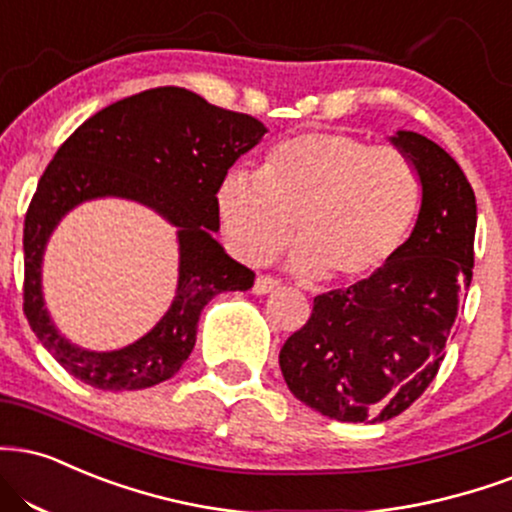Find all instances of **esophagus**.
<instances>
[{"label":"esophagus","mask_w":512,"mask_h":512,"mask_svg":"<svg viewBox=\"0 0 512 512\" xmlns=\"http://www.w3.org/2000/svg\"><path fill=\"white\" fill-rule=\"evenodd\" d=\"M279 286H281V281L272 279V276H257L252 291H255L257 295H267V293H274Z\"/></svg>","instance_id":"esophagus-1"}]
</instances>
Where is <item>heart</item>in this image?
I'll return each instance as SVG.
<instances>
[{"mask_svg":"<svg viewBox=\"0 0 512 512\" xmlns=\"http://www.w3.org/2000/svg\"><path fill=\"white\" fill-rule=\"evenodd\" d=\"M422 197L420 171L400 147L303 133L267 152L262 176L229 171L214 202L238 260L269 262L295 229V272L355 283L379 274L408 243Z\"/></svg>","mask_w":512,"mask_h":512,"instance_id":"b5f03b06","label":"heart"}]
</instances>
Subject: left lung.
I'll return each instance as SVG.
<instances>
[{
    "instance_id": "left-lung-1",
    "label": "left lung",
    "mask_w": 512,
    "mask_h": 512,
    "mask_svg": "<svg viewBox=\"0 0 512 512\" xmlns=\"http://www.w3.org/2000/svg\"><path fill=\"white\" fill-rule=\"evenodd\" d=\"M422 176V212L379 274L315 298L279 365L298 400L338 422H386L439 372L474 267L477 200L458 162L420 133L398 131Z\"/></svg>"
}]
</instances>
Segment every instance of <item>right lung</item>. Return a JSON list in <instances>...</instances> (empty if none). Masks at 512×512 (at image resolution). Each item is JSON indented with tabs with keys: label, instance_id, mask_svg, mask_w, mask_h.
Returning a JSON list of instances; mask_svg holds the SVG:
<instances>
[{
	"label": "right lung",
	"instance_id": "obj_1",
	"mask_svg": "<svg viewBox=\"0 0 512 512\" xmlns=\"http://www.w3.org/2000/svg\"><path fill=\"white\" fill-rule=\"evenodd\" d=\"M267 133L262 121L221 109L186 88H152L80 123L38 181L23 226V312L66 372L102 391H138L171 379L195 346L200 312L214 295L248 291L255 272L226 255L217 188L236 159ZM95 196L147 204L179 231V288L170 312L140 342L95 354L73 347L46 315L41 255L66 211Z\"/></svg>",
	"mask_w": 512,
	"mask_h": 512
}]
</instances>
